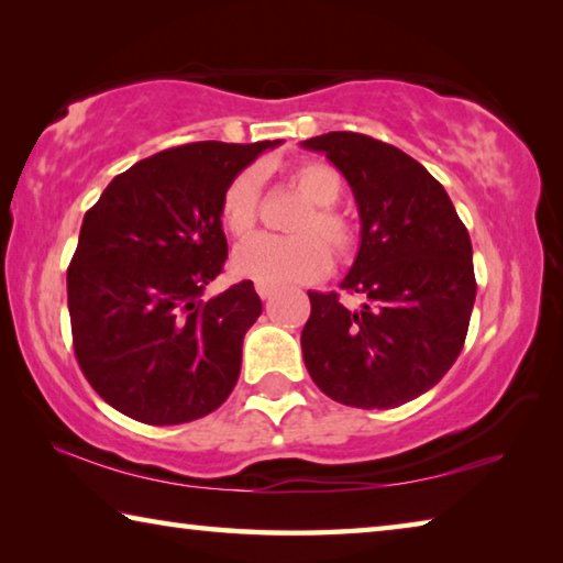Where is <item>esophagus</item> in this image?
Returning a JSON list of instances; mask_svg holds the SVG:
<instances>
[{
  "label": "esophagus",
  "mask_w": 563,
  "mask_h": 563,
  "mask_svg": "<svg viewBox=\"0 0 563 563\" xmlns=\"http://www.w3.org/2000/svg\"><path fill=\"white\" fill-rule=\"evenodd\" d=\"M255 290H258V295L263 300H271L275 295V288L273 285H265V283H255Z\"/></svg>",
  "instance_id": "esophagus-1"
}]
</instances>
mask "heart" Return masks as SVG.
Wrapping results in <instances>:
<instances>
[{"instance_id":"1","label":"heart","mask_w":563,"mask_h":563,"mask_svg":"<svg viewBox=\"0 0 563 563\" xmlns=\"http://www.w3.org/2000/svg\"><path fill=\"white\" fill-rule=\"evenodd\" d=\"M290 186L308 201L292 221V235H253L235 251L233 268L247 280L265 285L310 283L330 271L332 251L345 255L355 245V231L335 206L342 196V176L320 161H308L290 170ZM258 218V176L238 174L221 196V223L231 235L251 233ZM325 236V246L321 238Z\"/></svg>"}]
</instances>
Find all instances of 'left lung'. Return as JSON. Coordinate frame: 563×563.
<instances>
[{
    "label": "left lung",
    "instance_id": "1",
    "mask_svg": "<svg viewBox=\"0 0 563 563\" xmlns=\"http://www.w3.org/2000/svg\"><path fill=\"white\" fill-rule=\"evenodd\" d=\"M325 154L352 188L360 251L335 292H308L305 367L335 402L393 409L432 389L460 357L476 283L472 241L444 186L405 151L365 133L330 131L300 144Z\"/></svg>",
    "mask_w": 563,
    "mask_h": 563
}]
</instances>
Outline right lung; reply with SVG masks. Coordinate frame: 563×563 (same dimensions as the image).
I'll return each mask as SVG.
<instances>
[{
    "label": "right lung",
    "mask_w": 563,
    "mask_h": 563,
    "mask_svg": "<svg viewBox=\"0 0 563 563\" xmlns=\"http://www.w3.org/2000/svg\"><path fill=\"white\" fill-rule=\"evenodd\" d=\"M275 146L198 141L161 151L113 178L84 216L66 271L74 352L121 415L184 424L233 393L263 305L251 280L211 300L203 290L228 255L223 190Z\"/></svg>",
    "instance_id": "add662e5"
}]
</instances>
